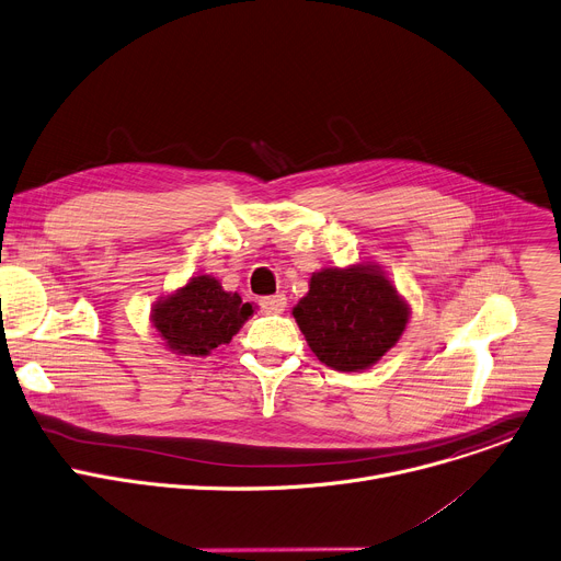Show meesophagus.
Wrapping results in <instances>:
<instances>
[{
	"mask_svg": "<svg viewBox=\"0 0 561 561\" xmlns=\"http://www.w3.org/2000/svg\"><path fill=\"white\" fill-rule=\"evenodd\" d=\"M259 305H261V309H263L265 314H280L283 309H285V305H287V298H285V294L263 296V298L259 300Z\"/></svg>",
	"mask_w": 561,
	"mask_h": 561,
	"instance_id": "esophagus-1",
	"label": "esophagus"
}]
</instances>
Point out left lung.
<instances>
[{
    "mask_svg": "<svg viewBox=\"0 0 561 561\" xmlns=\"http://www.w3.org/2000/svg\"><path fill=\"white\" fill-rule=\"evenodd\" d=\"M291 314L321 363L358 371L399 341L410 312L377 265H354L312 274Z\"/></svg>",
    "mask_w": 561,
    "mask_h": 561,
    "instance_id": "1",
    "label": "left lung"
}]
</instances>
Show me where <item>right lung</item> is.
Masks as SVG:
<instances>
[{
  "instance_id": "1",
  "label": "right lung",
  "mask_w": 561,
  "mask_h": 561,
  "mask_svg": "<svg viewBox=\"0 0 561 561\" xmlns=\"http://www.w3.org/2000/svg\"><path fill=\"white\" fill-rule=\"evenodd\" d=\"M254 307L225 291L211 276H196L153 309V328L178 354L207 356L231 341Z\"/></svg>"
}]
</instances>
